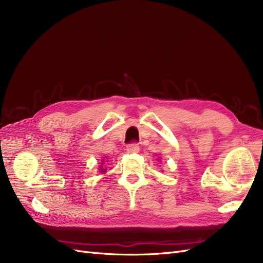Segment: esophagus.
<instances>
[{"label": "esophagus", "instance_id": "34e87169", "mask_svg": "<svg viewBox=\"0 0 263 263\" xmlns=\"http://www.w3.org/2000/svg\"><path fill=\"white\" fill-rule=\"evenodd\" d=\"M126 150H127V153H138L139 147L136 144H130V145L127 146Z\"/></svg>", "mask_w": 263, "mask_h": 263}]
</instances>
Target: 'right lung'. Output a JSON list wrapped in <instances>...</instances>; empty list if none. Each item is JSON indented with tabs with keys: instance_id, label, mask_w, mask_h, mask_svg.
Segmentation results:
<instances>
[{
	"instance_id": "obj_1",
	"label": "right lung",
	"mask_w": 263,
	"mask_h": 263,
	"mask_svg": "<svg viewBox=\"0 0 263 263\" xmlns=\"http://www.w3.org/2000/svg\"><path fill=\"white\" fill-rule=\"evenodd\" d=\"M100 168H101V170H102V173H105V172H106V170H107V169L102 168V166H100Z\"/></svg>"
}]
</instances>
